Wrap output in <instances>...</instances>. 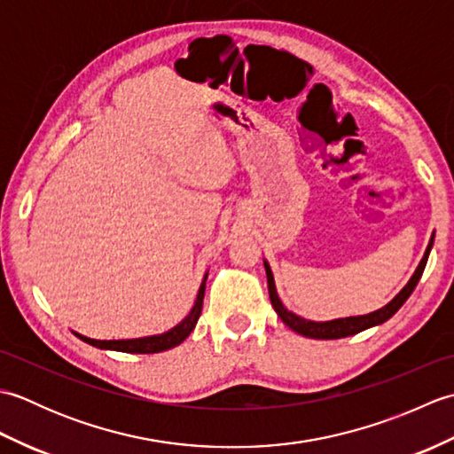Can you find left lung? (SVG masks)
<instances>
[{"instance_id": "obj_1", "label": "left lung", "mask_w": 454, "mask_h": 454, "mask_svg": "<svg viewBox=\"0 0 454 454\" xmlns=\"http://www.w3.org/2000/svg\"><path fill=\"white\" fill-rule=\"evenodd\" d=\"M431 246H433V236L429 239V246L426 249V255L419 262L416 273L411 275V278L408 281V285L402 288V291L392 298V301L380 308V310L371 312V314H364V316H351V317H341V320H332V322H310V320H304V317L296 316L293 312H288L286 308L283 306V302L278 301L277 291H275V281H273V273H271V267H269L267 262H263L265 265V273H267V286H269V298H271V304L275 308V312L278 314V317L291 327L293 332L301 333L304 337H312V340H341V337L347 335H355L363 330H369L372 325H379L384 324L387 320L396 314L402 304L408 301L410 294L413 293V288L419 283V278L423 275V269H426L427 263V257L431 252Z\"/></svg>"}]
</instances>
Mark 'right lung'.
<instances>
[{
	"instance_id": "obj_1",
	"label": "right lung",
	"mask_w": 454,
	"mask_h": 454,
	"mask_svg": "<svg viewBox=\"0 0 454 454\" xmlns=\"http://www.w3.org/2000/svg\"><path fill=\"white\" fill-rule=\"evenodd\" d=\"M205 286H207V275L202 278L199 294L195 306L191 308L189 316L177 324L176 327H171L169 332L161 333V335H150V337H140V340H121V341H101V340H90V337L80 335L82 341L90 343L93 347H99V349H111V351H122V353H140V355H148V353H160V351H168L171 347L179 345L181 341H185L189 333L195 330V325L199 322V316L202 312V298H205Z\"/></svg>"
}]
</instances>
